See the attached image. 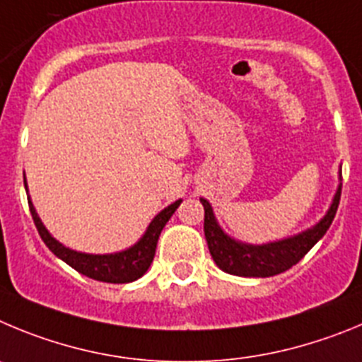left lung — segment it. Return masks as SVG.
Instances as JSON below:
<instances>
[{"mask_svg": "<svg viewBox=\"0 0 362 362\" xmlns=\"http://www.w3.org/2000/svg\"><path fill=\"white\" fill-rule=\"evenodd\" d=\"M341 200V185L335 193L330 209L325 214V218L317 226L298 236L286 238L281 242L267 243V245H247V243L234 242L233 238L227 236L223 230L218 227L214 220L213 209L209 202L200 198L204 205V233L207 240V247L213 256L214 263L220 267L223 272H229L234 276H243V278H269V276L281 274L291 269L298 262L305 258V254L327 234L328 227L334 221L337 207Z\"/></svg>", "mask_w": 362, "mask_h": 362, "instance_id": "1", "label": "left lung"}]
</instances>
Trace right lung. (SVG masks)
I'll return each instance as SVG.
<instances>
[{
  "mask_svg": "<svg viewBox=\"0 0 362 362\" xmlns=\"http://www.w3.org/2000/svg\"><path fill=\"white\" fill-rule=\"evenodd\" d=\"M27 187V184H25ZM182 200H177L175 204H171L169 207H165L164 211L153 218V221L149 223L148 230H146L144 236L141 238V242L135 243L132 249L122 250V252L117 254H84V252H76V250L66 249L64 245H61L57 240L50 236L45 226L39 220L37 213H35L34 205L28 200V207H30L32 220L35 223V229H37L39 236L45 242V245L52 250V252L57 256V258L63 259L64 263L76 269L81 274L88 276V278L97 279V281L104 283H129L139 279L141 276L146 274V270L151 265L153 258H155V249H157L158 236H160L162 229L169 221V218L173 216V213L177 211V207L180 205Z\"/></svg>",
  "mask_w": 362,
  "mask_h": 362,
  "instance_id": "right-lung-1",
  "label": "right lung"
}]
</instances>
